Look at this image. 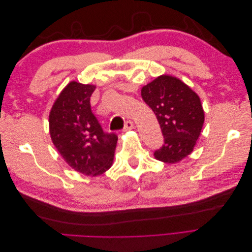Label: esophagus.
<instances>
[{"label": "esophagus", "mask_w": 252, "mask_h": 252, "mask_svg": "<svg viewBox=\"0 0 252 252\" xmlns=\"http://www.w3.org/2000/svg\"><path fill=\"white\" fill-rule=\"evenodd\" d=\"M134 127V124L132 121H127L125 123V126H124V131H128V130H131V129Z\"/></svg>", "instance_id": "obj_1"}]
</instances>
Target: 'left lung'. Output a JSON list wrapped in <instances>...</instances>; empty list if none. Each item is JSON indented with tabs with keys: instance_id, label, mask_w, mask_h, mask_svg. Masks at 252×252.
Returning a JSON list of instances; mask_svg holds the SVG:
<instances>
[{
	"instance_id": "1",
	"label": "left lung",
	"mask_w": 252,
	"mask_h": 252,
	"mask_svg": "<svg viewBox=\"0 0 252 252\" xmlns=\"http://www.w3.org/2000/svg\"><path fill=\"white\" fill-rule=\"evenodd\" d=\"M143 100L155 112L164 136L155 158L167 164L182 161L193 151L205 121L200 96L180 79L162 74L142 87Z\"/></svg>"
}]
</instances>
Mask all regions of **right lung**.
Returning <instances> with one entry per match:
<instances>
[{"instance_id": "obj_1", "label": "right lung", "mask_w": 252, "mask_h": 252, "mask_svg": "<svg viewBox=\"0 0 252 252\" xmlns=\"http://www.w3.org/2000/svg\"><path fill=\"white\" fill-rule=\"evenodd\" d=\"M93 84L71 81L49 112L51 141L72 169L88 177L107 171L113 163L118 136L105 133L90 108Z\"/></svg>"}]
</instances>
